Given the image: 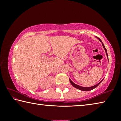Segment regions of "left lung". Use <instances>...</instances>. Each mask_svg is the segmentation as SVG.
<instances>
[{
    "label": "left lung",
    "instance_id": "left-lung-1",
    "mask_svg": "<svg viewBox=\"0 0 121 121\" xmlns=\"http://www.w3.org/2000/svg\"><path fill=\"white\" fill-rule=\"evenodd\" d=\"M98 38V39H99V40L100 41V42H101L102 45V46H103L104 50H105L106 54V55H107V58H108V54H107V50H106V48H105V45H104V44L102 43V41L101 40V39H100L99 38ZM103 79H102V81H100L99 83H98L97 84H96V85H94V86H91V87H83V86H81L78 85H77V84H75L72 81H71L70 78H69V81H70V83H71V84L74 87L76 88V89H79V90H81V91H91V90H93V89H95V87H97L99 85L100 83H101V82H102V81H103Z\"/></svg>",
    "mask_w": 121,
    "mask_h": 121
}]
</instances>
